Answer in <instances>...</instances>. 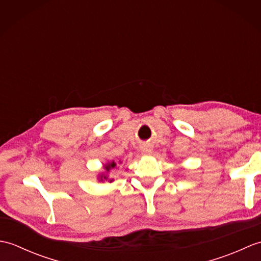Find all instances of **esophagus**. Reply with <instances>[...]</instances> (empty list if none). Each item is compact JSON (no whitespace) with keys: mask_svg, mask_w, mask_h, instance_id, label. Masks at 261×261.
Returning <instances> with one entry per match:
<instances>
[{"mask_svg":"<svg viewBox=\"0 0 261 261\" xmlns=\"http://www.w3.org/2000/svg\"><path fill=\"white\" fill-rule=\"evenodd\" d=\"M140 150L143 154H149L152 152V146L150 143H143V145L140 147Z\"/></svg>","mask_w":261,"mask_h":261,"instance_id":"obj_1","label":"esophagus"}]
</instances>
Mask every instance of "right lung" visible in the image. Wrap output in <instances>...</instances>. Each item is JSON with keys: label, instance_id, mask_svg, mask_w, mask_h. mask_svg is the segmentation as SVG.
<instances>
[{"label": "right lung", "instance_id": "1", "mask_svg": "<svg viewBox=\"0 0 261 261\" xmlns=\"http://www.w3.org/2000/svg\"><path fill=\"white\" fill-rule=\"evenodd\" d=\"M115 166H116L115 162H111V163H108L107 165H104V169H105V171H107V173H109V171L111 169H113ZM107 179H108V175L102 174L101 176H99V180L103 181V180H107ZM110 181H112V179H110Z\"/></svg>", "mask_w": 261, "mask_h": 261}]
</instances>
